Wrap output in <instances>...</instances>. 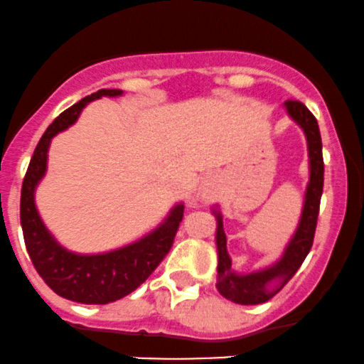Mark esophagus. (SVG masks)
I'll list each match as a JSON object with an SVG mask.
<instances>
[{"instance_id": "obj_1", "label": "esophagus", "mask_w": 364, "mask_h": 364, "mask_svg": "<svg viewBox=\"0 0 364 364\" xmlns=\"http://www.w3.org/2000/svg\"><path fill=\"white\" fill-rule=\"evenodd\" d=\"M213 186H212V182L210 181H206V183H205V193H208V194H213Z\"/></svg>"}]
</instances>
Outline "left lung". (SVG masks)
<instances>
[{
	"instance_id": "1",
	"label": "left lung",
	"mask_w": 364,
	"mask_h": 364,
	"mask_svg": "<svg viewBox=\"0 0 364 364\" xmlns=\"http://www.w3.org/2000/svg\"><path fill=\"white\" fill-rule=\"evenodd\" d=\"M284 109H287L288 116L306 134L309 152V182L299 225H296V230L293 232L290 243L284 248L281 259L269 265V267L248 272V274H237L236 271H232V262H230L228 253V237H225L224 232L222 215L218 210L213 208V215L217 218V236H215L218 252L217 290L230 302L241 304V306H257V304H264L269 299H272L295 276L302 262L306 260L312 241H314L324 175L321 134H319L318 121L302 102L287 100Z\"/></svg>"
}]
</instances>
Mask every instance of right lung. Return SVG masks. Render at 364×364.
I'll return each instance as SVG.
<instances>
[{"instance_id": "add662e5", "label": "right lung", "mask_w": 364, "mask_h": 364, "mask_svg": "<svg viewBox=\"0 0 364 364\" xmlns=\"http://www.w3.org/2000/svg\"><path fill=\"white\" fill-rule=\"evenodd\" d=\"M119 95H123V90L104 88L65 109L43 134L22 182L21 224L27 253L43 281L57 295L73 302L109 304L136 290L170 252L183 217V203H178L158 228L139 241L97 255L69 252L43 224L34 203V193L46 173L50 142L58 132L76 123L80 112L92 100Z\"/></svg>"}]
</instances>
